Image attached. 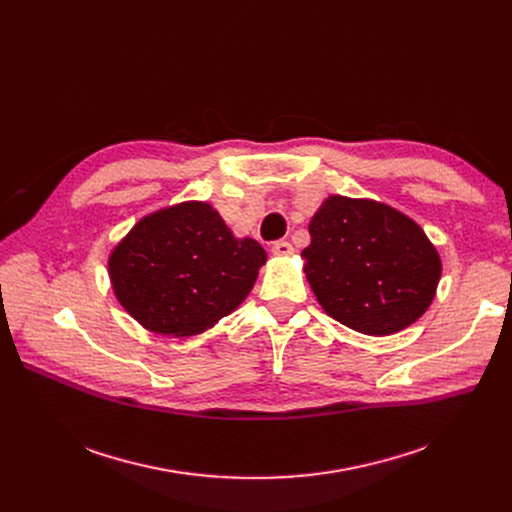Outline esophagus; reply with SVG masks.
Listing matches in <instances>:
<instances>
[{"instance_id": "34e87169", "label": "esophagus", "mask_w": 512, "mask_h": 512, "mask_svg": "<svg viewBox=\"0 0 512 512\" xmlns=\"http://www.w3.org/2000/svg\"><path fill=\"white\" fill-rule=\"evenodd\" d=\"M272 253H274L276 257H290V255L294 253V249H292V245H290L288 240H278V242H274Z\"/></svg>"}]
</instances>
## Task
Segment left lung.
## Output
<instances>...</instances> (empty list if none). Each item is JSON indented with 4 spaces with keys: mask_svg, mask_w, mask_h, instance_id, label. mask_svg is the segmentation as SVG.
Masks as SVG:
<instances>
[{
    "mask_svg": "<svg viewBox=\"0 0 512 512\" xmlns=\"http://www.w3.org/2000/svg\"><path fill=\"white\" fill-rule=\"evenodd\" d=\"M309 234L303 272L321 309L342 326L390 336L432 305L442 259L409 215L382 201L330 195Z\"/></svg>",
    "mask_w": 512,
    "mask_h": 512,
    "instance_id": "8db88e82",
    "label": "left lung"
}]
</instances>
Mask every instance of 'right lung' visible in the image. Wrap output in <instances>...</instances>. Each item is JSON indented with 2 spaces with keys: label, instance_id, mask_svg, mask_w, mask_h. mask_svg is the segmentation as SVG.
<instances>
[{
  "label": "right lung",
  "instance_id": "add662e5",
  "mask_svg": "<svg viewBox=\"0 0 512 512\" xmlns=\"http://www.w3.org/2000/svg\"><path fill=\"white\" fill-rule=\"evenodd\" d=\"M267 253L236 238L211 203L182 201L151 211L107 257L124 311L161 336L203 334L249 297Z\"/></svg>",
  "mask_w": 512,
  "mask_h": 512
}]
</instances>
